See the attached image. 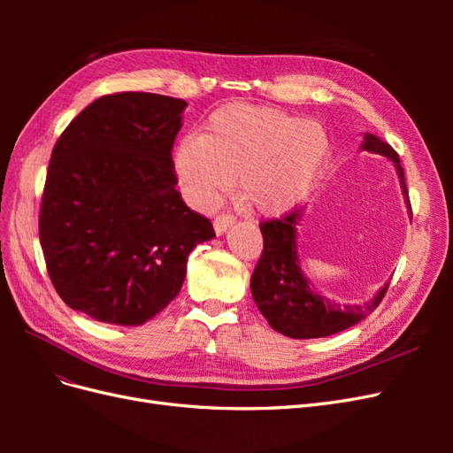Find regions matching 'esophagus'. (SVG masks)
<instances>
[{
  "mask_svg": "<svg viewBox=\"0 0 453 453\" xmlns=\"http://www.w3.org/2000/svg\"><path fill=\"white\" fill-rule=\"evenodd\" d=\"M232 225H234V217L228 215V213L217 215L215 221H213V228H215L217 234H223V232H226Z\"/></svg>",
  "mask_w": 453,
  "mask_h": 453,
  "instance_id": "34e87169",
  "label": "esophagus"
}]
</instances>
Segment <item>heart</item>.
I'll return each mask as SVG.
<instances>
[{"instance_id":"obj_1","label":"heart","mask_w":453,"mask_h":453,"mask_svg":"<svg viewBox=\"0 0 453 453\" xmlns=\"http://www.w3.org/2000/svg\"><path fill=\"white\" fill-rule=\"evenodd\" d=\"M331 150L323 125L270 105L228 104L202 135L175 145L172 168L183 198L208 210L236 180V198L257 215H281L308 198Z\"/></svg>"}]
</instances>
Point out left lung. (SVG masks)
<instances>
[{"label": "left lung", "mask_w": 453, "mask_h": 453, "mask_svg": "<svg viewBox=\"0 0 453 453\" xmlns=\"http://www.w3.org/2000/svg\"><path fill=\"white\" fill-rule=\"evenodd\" d=\"M363 149L395 162L403 195L410 208L404 170L396 150L372 134H365ZM300 213L303 211L293 210L280 219H268L260 223L265 248L253 270L251 293L257 308L273 331L289 338H323L357 325L372 313L386 296L389 283L383 285L378 295L363 306H340L334 300L315 293L310 280L300 270L296 253V223L300 221ZM410 215H412V208H410Z\"/></svg>", "instance_id": "obj_1"}]
</instances>
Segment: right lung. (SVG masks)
Masks as SVG:
<instances>
[{
    "label": "right lung",
    "mask_w": 453,
    "mask_h": 453,
    "mask_svg": "<svg viewBox=\"0 0 453 453\" xmlns=\"http://www.w3.org/2000/svg\"><path fill=\"white\" fill-rule=\"evenodd\" d=\"M185 100L117 92L94 100L52 149L39 210L49 278L72 310L111 325L153 319L180 295L210 219L175 190Z\"/></svg>",
    "instance_id": "1"
}]
</instances>
